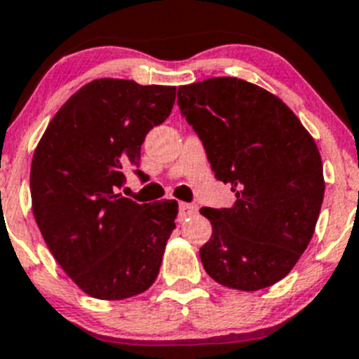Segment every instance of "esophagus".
Returning a JSON list of instances; mask_svg holds the SVG:
<instances>
[{"label":"esophagus","mask_w":359,"mask_h":359,"mask_svg":"<svg viewBox=\"0 0 359 359\" xmlns=\"http://www.w3.org/2000/svg\"><path fill=\"white\" fill-rule=\"evenodd\" d=\"M198 212V207L193 203H180L179 205V217L180 219H187L191 215H194Z\"/></svg>","instance_id":"obj_1"}]
</instances>
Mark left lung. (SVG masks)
Wrapping results in <instances>:
<instances>
[{
    "label": "left lung",
    "mask_w": 359,
    "mask_h": 359,
    "mask_svg": "<svg viewBox=\"0 0 359 359\" xmlns=\"http://www.w3.org/2000/svg\"><path fill=\"white\" fill-rule=\"evenodd\" d=\"M177 98L215 179L236 196L229 208L200 210L212 222L205 272L240 291L279 283L307 249L325 196L314 138L283 100L235 76L180 86Z\"/></svg>",
    "instance_id": "left-lung-1"
}]
</instances>
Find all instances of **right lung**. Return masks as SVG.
Returning a JSON list of instances; mask_svg holds the SVG:
<instances>
[{"label":"right lung","instance_id":"obj_1","mask_svg":"<svg viewBox=\"0 0 359 359\" xmlns=\"http://www.w3.org/2000/svg\"><path fill=\"white\" fill-rule=\"evenodd\" d=\"M175 93L173 86L93 80L57 110L34 149V221L66 276L89 297H137L158 277L179 205H138L117 189L124 170L138 166L145 135L170 116Z\"/></svg>","mask_w":359,"mask_h":359}]
</instances>
